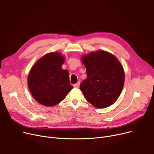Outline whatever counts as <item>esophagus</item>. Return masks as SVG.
Returning a JSON list of instances; mask_svg holds the SVG:
<instances>
[{
  "label": "esophagus",
  "instance_id": "esophagus-1",
  "mask_svg": "<svg viewBox=\"0 0 154 154\" xmlns=\"http://www.w3.org/2000/svg\"><path fill=\"white\" fill-rule=\"evenodd\" d=\"M79 86H80V82H77V83L74 85V87L76 88H79Z\"/></svg>",
  "mask_w": 154,
  "mask_h": 154
}]
</instances>
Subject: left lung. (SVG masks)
<instances>
[{
    "label": "left lung",
    "mask_w": 154,
    "mask_h": 154,
    "mask_svg": "<svg viewBox=\"0 0 154 154\" xmlns=\"http://www.w3.org/2000/svg\"><path fill=\"white\" fill-rule=\"evenodd\" d=\"M87 77L80 85L85 99L93 106L104 108L113 104L124 84V72L118 60L105 51L82 58Z\"/></svg>",
    "instance_id": "1"
}]
</instances>
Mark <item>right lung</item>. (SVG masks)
Returning <instances> with one entry per match:
<instances>
[{
  "label": "right lung",
  "mask_w": 154,
  "mask_h": 154,
  "mask_svg": "<svg viewBox=\"0 0 154 154\" xmlns=\"http://www.w3.org/2000/svg\"><path fill=\"white\" fill-rule=\"evenodd\" d=\"M64 58L57 52L41 57L32 67L28 85L35 99L42 105L52 106L59 103L73 88L69 72L62 69Z\"/></svg>",
  "instance_id": "add662e5"
}]
</instances>
